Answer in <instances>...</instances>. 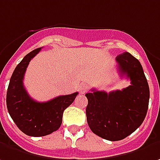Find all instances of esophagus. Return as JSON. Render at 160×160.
Wrapping results in <instances>:
<instances>
[{"mask_svg":"<svg viewBox=\"0 0 160 160\" xmlns=\"http://www.w3.org/2000/svg\"><path fill=\"white\" fill-rule=\"evenodd\" d=\"M88 90V87L86 85H81L80 87V94H85L86 92Z\"/></svg>","mask_w":160,"mask_h":160,"instance_id":"34e87169","label":"esophagus"}]
</instances>
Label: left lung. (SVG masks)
<instances>
[{"label":"left lung","mask_w":160,"mask_h":160,"mask_svg":"<svg viewBox=\"0 0 160 160\" xmlns=\"http://www.w3.org/2000/svg\"><path fill=\"white\" fill-rule=\"evenodd\" d=\"M118 72L130 80L122 90L109 94L91 89L87 93V121L91 131L109 141H119L131 135L145 118L150 88L138 59L124 52L116 58Z\"/></svg>","instance_id":"1"}]
</instances>
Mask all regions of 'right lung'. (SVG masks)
I'll return each mask as SVG.
<instances>
[{
	"label": "right lung",
	"mask_w": 160,
	"mask_h": 160,
	"mask_svg": "<svg viewBox=\"0 0 160 160\" xmlns=\"http://www.w3.org/2000/svg\"><path fill=\"white\" fill-rule=\"evenodd\" d=\"M40 48L28 53L15 68L7 91V108L15 124L23 133L30 136H44L60 128L63 111L70 106L78 92L59 96L50 101L37 102L25 90L23 80L32 58L41 51Z\"/></svg>",
	"instance_id": "1"
}]
</instances>
